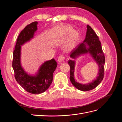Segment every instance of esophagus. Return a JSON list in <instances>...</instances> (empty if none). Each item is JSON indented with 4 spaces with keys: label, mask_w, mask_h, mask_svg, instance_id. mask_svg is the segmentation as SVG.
<instances>
[{
    "label": "esophagus",
    "mask_w": 122,
    "mask_h": 122,
    "mask_svg": "<svg viewBox=\"0 0 122 122\" xmlns=\"http://www.w3.org/2000/svg\"><path fill=\"white\" fill-rule=\"evenodd\" d=\"M65 57L64 56V55H61L58 58V61L60 62V63H61V62H62L65 61Z\"/></svg>",
    "instance_id": "34e87169"
}]
</instances>
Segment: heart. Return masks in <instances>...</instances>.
<instances>
[{
  "label": "heart",
  "instance_id": "obj_1",
  "mask_svg": "<svg viewBox=\"0 0 122 122\" xmlns=\"http://www.w3.org/2000/svg\"><path fill=\"white\" fill-rule=\"evenodd\" d=\"M69 34L70 35L69 38L64 45V48L66 51L71 50L76 46L79 38V32L77 30H73L71 27L66 26L60 29L57 34L58 38L61 40L65 39Z\"/></svg>",
  "mask_w": 122,
  "mask_h": 122
}]
</instances>
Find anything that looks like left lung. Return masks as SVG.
Segmentation results:
<instances>
[{
    "label": "left lung",
    "mask_w": 122,
    "mask_h": 122,
    "mask_svg": "<svg viewBox=\"0 0 122 122\" xmlns=\"http://www.w3.org/2000/svg\"><path fill=\"white\" fill-rule=\"evenodd\" d=\"M86 38L83 42L79 43L70 53L72 60L68 61L70 66V80L72 84L77 89L82 91H88L94 89L101 83L104 77L105 57L103 52L101 42L98 36L92 28L87 25ZM89 54L98 66V76L92 82L82 84L77 82L74 78V71L76 64L75 60L81 55Z\"/></svg>",
    "instance_id": "obj_1"
}]
</instances>
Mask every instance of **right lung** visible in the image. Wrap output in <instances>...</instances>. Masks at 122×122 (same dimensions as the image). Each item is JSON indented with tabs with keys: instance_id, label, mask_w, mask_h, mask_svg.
<instances>
[{
	"instance_id": "obj_1",
	"label": "right lung",
	"mask_w": 122,
	"mask_h": 122,
	"mask_svg": "<svg viewBox=\"0 0 122 122\" xmlns=\"http://www.w3.org/2000/svg\"><path fill=\"white\" fill-rule=\"evenodd\" d=\"M38 22L27 25L18 36L13 52V68L17 82L28 93L41 94L49 88L52 82L53 73L57 67V62L54 58L44 61L37 72L32 75L25 71L21 65V46L34 38L38 29Z\"/></svg>"
}]
</instances>
